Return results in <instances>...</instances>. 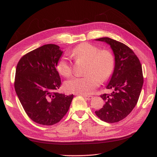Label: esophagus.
Returning <instances> with one entry per match:
<instances>
[{"instance_id":"1","label":"esophagus","mask_w":157,"mask_h":157,"mask_svg":"<svg viewBox=\"0 0 157 157\" xmlns=\"http://www.w3.org/2000/svg\"><path fill=\"white\" fill-rule=\"evenodd\" d=\"M83 96H84V97L86 98V99H87V100H91V99H92V98H93V96H86V95H83Z\"/></svg>"}]
</instances>
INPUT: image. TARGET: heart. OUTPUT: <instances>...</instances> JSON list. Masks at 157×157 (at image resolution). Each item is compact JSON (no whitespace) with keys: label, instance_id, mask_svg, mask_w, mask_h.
Returning a JSON list of instances; mask_svg holds the SVG:
<instances>
[{"label":"heart","instance_id":"b5f03b06","mask_svg":"<svg viewBox=\"0 0 157 157\" xmlns=\"http://www.w3.org/2000/svg\"><path fill=\"white\" fill-rule=\"evenodd\" d=\"M71 55L75 59L87 61L86 75L73 77L65 83V89L69 93L87 95L113 74L115 68V58L107 49L99 48L90 43L79 44L71 51ZM56 67L60 74L68 77L71 74V63L65 56H62L56 63Z\"/></svg>","mask_w":157,"mask_h":157}]
</instances>
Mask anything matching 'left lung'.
Wrapping results in <instances>:
<instances>
[{
  "label": "left lung",
  "instance_id": "obj_1",
  "mask_svg": "<svg viewBox=\"0 0 157 157\" xmlns=\"http://www.w3.org/2000/svg\"><path fill=\"white\" fill-rule=\"evenodd\" d=\"M96 40L111 46L115 68L106 86L113 92L101 96L105 104L95 113L102 121L116 123L125 118L137 104L144 82L142 65L132 50L123 43L106 37Z\"/></svg>",
  "mask_w": 157,
  "mask_h": 157
}]
</instances>
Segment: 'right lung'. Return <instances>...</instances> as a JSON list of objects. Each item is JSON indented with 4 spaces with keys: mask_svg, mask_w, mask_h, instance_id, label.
Masks as SVG:
<instances>
[{
    "mask_svg": "<svg viewBox=\"0 0 157 157\" xmlns=\"http://www.w3.org/2000/svg\"><path fill=\"white\" fill-rule=\"evenodd\" d=\"M63 52L57 45L45 44L23 56L17 65L16 94L29 117L39 124L59 122L73 98L56 92L61 84L56 65Z\"/></svg>",
    "mask_w": 157,
    "mask_h": 157,
    "instance_id": "obj_1",
    "label": "right lung"
}]
</instances>
